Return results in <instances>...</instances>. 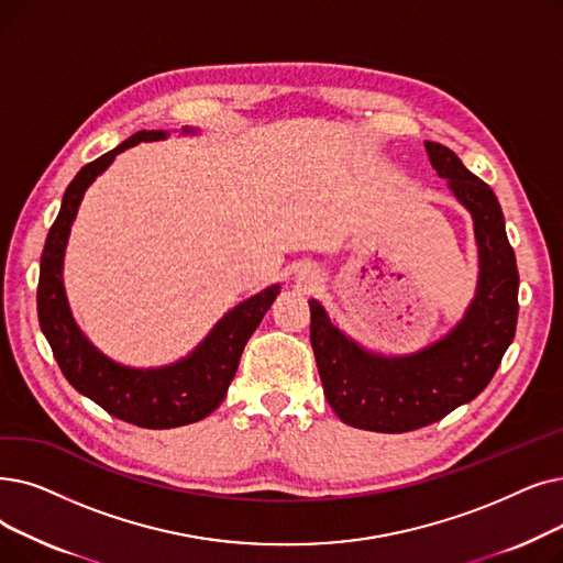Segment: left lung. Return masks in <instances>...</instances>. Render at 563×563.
I'll use <instances>...</instances> for the list:
<instances>
[{
  "mask_svg": "<svg viewBox=\"0 0 563 563\" xmlns=\"http://www.w3.org/2000/svg\"><path fill=\"white\" fill-rule=\"evenodd\" d=\"M432 167L474 218L476 297L460 324L409 356L365 352L310 299V345L324 396L342 423L373 432H409L442 421L495 377L518 324V264L497 195L439 142H426Z\"/></svg>",
  "mask_w": 563,
  "mask_h": 563,
  "instance_id": "obj_1",
  "label": "left lung"
}]
</instances>
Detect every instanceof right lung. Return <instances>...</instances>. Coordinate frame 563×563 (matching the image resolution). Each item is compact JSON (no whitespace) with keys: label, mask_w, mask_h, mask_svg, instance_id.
Returning a JSON list of instances; mask_svg holds the SVG:
<instances>
[{"label":"right lung","mask_w":563,"mask_h":563,"mask_svg":"<svg viewBox=\"0 0 563 563\" xmlns=\"http://www.w3.org/2000/svg\"><path fill=\"white\" fill-rule=\"evenodd\" d=\"M184 133L195 131L184 129ZM165 137L167 133L163 131H140L114 146L112 152L87 163L76 179L68 184L57 221L45 239L36 291L41 331L51 342L53 354L68 384L96 405H101L112 417L150 430L179 428L202 421L223 402L228 386L239 368L243 347L260 327L266 310L280 295V287L274 285L249 301L239 303L213 327L202 345L188 358L165 365V368H126V365H119L101 354L82 335L70 314L62 283L66 241L70 225L76 221L82 195L117 154L137 142Z\"/></svg>","instance_id":"add662e5"}]
</instances>
